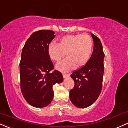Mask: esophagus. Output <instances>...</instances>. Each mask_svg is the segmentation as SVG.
Returning <instances> with one entry per match:
<instances>
[{
	"instance_id": "1",
	"label": "esophagus",
	"mask_w": 128,
	"mask_h": 128,
	"mask_svg": "<svg viewBox=\"0 0 128 128\" xmlns=\"http://www.w3.org/2000/svg\"><path fill=\"white\" fill-rule=\"evenodd\" d=\"M62 75H63V77H64V78H67V77L69 76V74H65V73H63Z\"/></svg>"
}]
</instances>
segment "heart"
I'll list each match as a JSON object with an SVG mask.
<instances>
[{
    "label": "heart",
    "instance_id": "b5f03b06",
    "mask_svg": "<svg viewBox=\"0 0 128 128\" xmlns=\"http://www.w3.org/2000/svg\"><path fill=\"white\" fill-rule=\"evenodd\" d=\"M93 48L92 38L87 34H69L64 36L58 44L50 43L48 53L54 61H59L66 52L67 57L56 65L57 69L68 71L76 66L79 67L89 61Z\"/></svg>",
    "mask_w": 128,
    "mask_h": 128
}]
</instances>
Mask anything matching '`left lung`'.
I'll use <instances>...</instances> for the list:
<instances>
[{
  "label": "left lung",
  "instance_id": "left-lung-1",
  "mask_svg": "<svg viewBox=\"0 0 128 128\" xmlns=\"http://www.w3.org/2000/svg\"><path fill=\"white\" fill-rule=\"evenodd\" d=\"M94 50L89 61L70 75L75 86L70 90V99L75 106L84 108L92 104L101 93L104 73V53L100 40L91 33Z\"/></svg>",
  "mask_w": 128,
  "mask_h": 128
}]
</instances>
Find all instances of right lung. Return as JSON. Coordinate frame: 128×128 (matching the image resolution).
<instances>
[{"label": "right lung", "instance_id": "obj_1", "mask_svg": "<svg viewBox=\"0 0 128 128\" xmlns=\"http://www.w3.org/2000/svg\"><path fill=\"white\" fill-rule=\"evenodd\" d=\"M55 37L52 30L35 32L22 48L20 67V89L25 100L35 108H44L52 102L53 86L61 83L63 76L54 70L48 46Z\"/></svg>", "mask_w": 128, "mask_h": 128}]
</instances>
